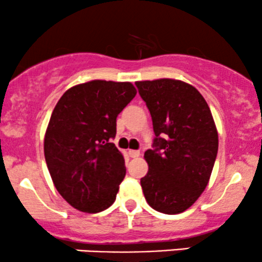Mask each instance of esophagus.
Here are the masks:
<instances>
[{
	"mask_svg": "<svg viewBox=\"0 0 262 262\" xmlns=\"http://www.w3.org/2000/svg\"><path fill=\"white\" fill-rule=\"evenodd\" d=\"M140 155L139 150H129V156L130 158H138Z\"/></svg>",
	"mask_w": 262,
	"mask_h": 262,
	"instance_id": "esophagus-1",
	"label": "esophagus"
}]
</instances>
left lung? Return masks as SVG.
I'll return each mask as SVG.
<instances>
[{"mask_svg": "<svg viewBox=\"0 0 262 262\" xmlns=\"http://www.w3.org/2000/svg\"><path fill=\"white\" fill-rule=\"evenodd\" d=\"M152 121L149 171L140 180L146 202L165 214L185 212L206 188L218 152V133L203 96L188 83L135 82Z\"/></svg>", "mask_w": 262, "mask_h": 262, "instance_id": "8db88e82", "label": "left lung"}]
</instances>
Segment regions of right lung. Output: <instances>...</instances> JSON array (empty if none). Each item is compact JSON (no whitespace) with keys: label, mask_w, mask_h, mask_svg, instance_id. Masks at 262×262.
Masks as SVG:
<instances>
[{"label":"right lung","mask_w":262,"mask_h":262,"mask_svg":"<svg viewBox=\"0 0 262 262\" xmlns=\"http://www.w3.org/2000/svg\"><path fill=\"white\" fill-rule=\"evenodd\" d=\"M135 95L130 82L95 80L71 87L54 108L45 161L58 192L74 208L98 213L116 201L125 164L111 141L117 117Z\"/></svg>","instance_id":"add662e5"}]
</instances>
